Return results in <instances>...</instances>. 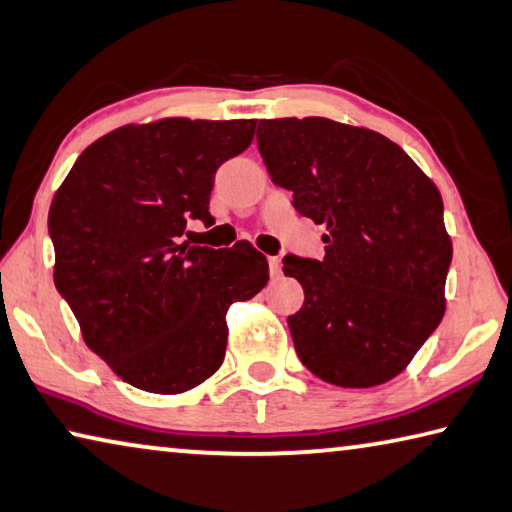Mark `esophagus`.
Wrapping results in <instances>:
<instances>
[{"label":"esophagus","mask_w":512,"mask_h":512,"mask_svg":"<svg viewBox=\"0 0 512 512\" xmlns=\"http://www.w3.org/2000/svg\"><path fill=\"white\" fill-rule=\"evenodd\" d=\"M269 273H271V278H280V273H282L280 257H269Z\"/></svg>","instance_id":"1"}]
</instances>
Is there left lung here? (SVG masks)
I'll return each mask as SVG.
<instances>
[{"mask_svg": "<svg viewBox=\"0 0 512 512\" xmlns=\"http://www.w3.org/2000/svg\"><path fill=\"white\" fill-rule=\"evenodd\" d=\"M257 148L296 212L326 225L323 259H282L305 291L287 319L300 362L339 387L394 378L444 316L440 191L383 134L328 118L259 120Z\"/></svg>", "mask_w": 512, "mask_h": 512, "instance_id": "obj_1", "label": "left lung"}]
</instances>
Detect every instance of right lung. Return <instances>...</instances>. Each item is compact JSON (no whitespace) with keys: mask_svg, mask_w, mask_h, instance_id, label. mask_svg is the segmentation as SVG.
<instances>
[{"mask_svg":"<svg viewBox=\"0 0 512 512\" xmlns=\"http://www.w3.org/2000/svg\"><path fill=\"white\" fill-rule=\"evenodd\" d=\"M257 120L168 118L120 127L79 154L47 218L54 285L93 353L125 383L180 394L221 367L225 314L269 280L266 257L189 246L214 223V175L253 141Z\"/></svg>","mask_w":512,"mask_h":512,"instance_id":"obj_1","label":"right lung"}]
</instances>
